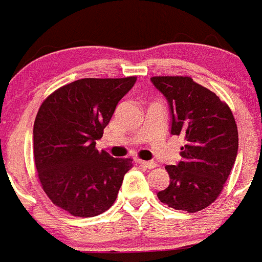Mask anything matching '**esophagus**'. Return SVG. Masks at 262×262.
Segmentation results:
<instances>
[{"label":"esophagus","mask_w":262,"mask_h":262,"mask_svg":"<svg viewBox=\"0 0 262 262\" xmlns=\"http://www.w3.org/2000/svg\"><path fill=\"white\" fill-rule=\"evenodd\" d=\"M137 163H139L141 165H143L145 168H147V169H154V168H156V163L155 161H145V160H137Z\"/></svg>","instance_id":"obj_1"}]
</instances>
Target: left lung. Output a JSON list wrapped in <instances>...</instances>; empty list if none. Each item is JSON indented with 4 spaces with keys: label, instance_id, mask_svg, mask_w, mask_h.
Instances as JSON below:
<instances>
[{
    "label": "left lung",
    "instance_id": "1",
    "mask_svg": "<svg viewBox=\"0 0 262 262\" xmlns=\"http://www.w3.org/2000/svg\"><path fill=\"white\" fill-rule=\"evenodd\" d=\"M169 102L173 136H181L182 160L167 165L169 186L158 192L168 207L195 213L224 190L238 152V128L230 107L189 76H154Z\"/></svg>",
    "mask_w": 262,
    "mask_h": 262
}]
</instances>
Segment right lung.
<instances>
[{
  "mask_svg": "<svg viewBox=\"0 0 262 262\" xmlns=\"http://www.w3.org/2000/svg\"><path fill=\"white\" fill-rule=\"evenodd\" d=\"M123 79H81L51 93L33 126V156L41 187L49 199L75 217L103 213L116 200L133 159L98 151L116 104L136 82Z\"/></svg>",
  "mask_w": 262,
  "mask_h": 262,
  "instance_id": "obj_1",
  "label": "right lung"
}]
</instances>
